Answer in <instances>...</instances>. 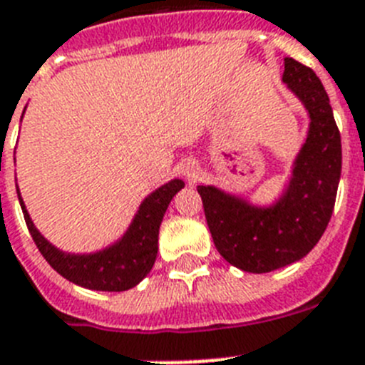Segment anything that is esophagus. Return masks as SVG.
<instances>
[{
  "instance_id": "1",
  "label": "esophagus",
  "mask_w": 365,
  "mask_h": 365,
  "mask_svg": "<svg viewBox=\"0 0 365 365\" xmlns=\"http://www.w3.org/2000/svg\"><path fill=\"white\" fill-rule=\"evenodd\" d=\"M182 174L187 182L195 183L196 176H198V167H196L195 163H191V161H187V163H183V167H182Z\"/></svg>"
}]
</instances>
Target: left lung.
Wrapping results in <instances>:
<instances>
[{
    "mask_svg": "<svg viewBox=\"0 0 365 365\" xmlns=\"http://www.w3.org/2000/svg\"><path fill=\"white\" fill-rule=\"evenodd\" d=\"M283 82L305 108L309 130L277 198L255 204L222 187H196L218 253L252 274L292 264L314 248L331 220L340 183V132L322 81L312 69L287 56Z\"/></svg>",
    "mask_w": 365,
    "mask_h": 365,
    "instance_id": "left-lung-1",
    "label": "left lung"
}]
</instances>
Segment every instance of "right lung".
Listing matches in <instances>:
<instances>
[{
    "instance_id": "right-lung-1",
    "label": "right lung",
    "mask_w": 365,
    "mask_h": 365,
    "mask_svg": "<svg viewBox=\"0 0 365 365\" xmlns=\"http://www.w3.org/2000/svg\"><path fill=\"white\" fill-rule=\"evenodd\" d=\"M183 185L182 180L174 178L145 196L125 233L112 244L90 253L64 252L51 244L34 226L18 187L16 191L34 244L62 277L90 290L125 292L141 283L152 270L158 255L161 220L174 195Z\"/></svg>"
}]
</instances>
